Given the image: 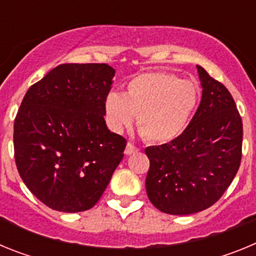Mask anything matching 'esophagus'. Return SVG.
<instances>
[{
  "instance_id": "esophagus-1",
  "label": "esophagus",
  "mask_w": 256,
  "mask_h": 256,
  "mask_svg": "<svg viewBox=\"0 0 256 256\" xmlns=\"http://www.w3.org/2000/svg\"><path fill=\"white\" fill-rule=\"evenodd\" d=\"M137 151H138V148H136L133 144L128 142V144H126V151H124V154H126V155H132V154L137 152Z\"/></svg>"
}]
</instances>
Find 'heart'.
Masks as SVG:
<instances>
[{
	"label": "heart",
	"mask_w": 256,
	"mask_h": 256,
	"mask_svg": "<svg viewBox=\"0 0 256 256\" xmlns=\"http://www.w3.org/2000/svg\"><path fill=\"white\" fill-rule=\"evenodd\" d=\"M198 100V90L191 80L166 72H148L133 76L123 94L106 96V120L119 133L137 115V128L144 141L166 144L184 130Z\"/></svg>",
	"instance_id": "b5f03b06"
}]
</instances>
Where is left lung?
Returning a JSON list of instances; mask_svg holds the SVG:
<instances>
[{"mask_svg": "<svg viewBox=\"0 0 256 256\" xmlns=\"http://www.w3.org/2000/svg\"><path fill=\"white\" fill-rule=\"evenodd\" d=\"M200 106L169 144L150 146L146 192L156 209L187 216L214 205L234 180L242 158V119L224 84L198 65Z\"/></svg>", "mask_w": 256, "mask_h": 256, "instance_id": "8db88e82", "label": "left lung"}]
</instances>
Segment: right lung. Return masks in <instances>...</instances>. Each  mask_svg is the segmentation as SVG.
Wrapping results in <instances>:
<instances>
[{"mask_svg": "<svg viewBox=\"0 0 256 256\" xmlns=\"http://www.w3.org/2000/svg\"><path fill=\"white\" fill-rule=\"evenodd\" d=\"M114 74L108 64L58 65L22 98L15 162L29 191L51 209H91L123 159L126 140L104 119Z\"/></svg>", "mask_w": 256, "mask_h": 256, "instance_id": "add662e5", "label": "right lung"}]
</instances>
